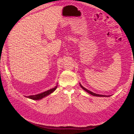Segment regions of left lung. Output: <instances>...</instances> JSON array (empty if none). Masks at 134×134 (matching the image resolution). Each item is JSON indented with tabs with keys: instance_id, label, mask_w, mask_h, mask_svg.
<instances>
[{
	"instance_id": "1",
	"label": "left lung",
	"mask_w": 134,
	"mask_h": 134,
	"mask_svg": "<svg viewBox=\"0 0 134 134\" xmlns=\"http://www.w3.org/2000/svg\"><path fill=\"white\" fill-rule=\"evenodd\" d=\"M80 86L81 87V88H82V89H83L85 91H86L87 92H88V93H90V94H91V95H92V96H97V97H110V96H106V95H102V94H96V93H93V92H91V91H89V90H88L87 89H86V88H85V87H83L82 86L80 83Z\"/></svg>"
}]
</instances>
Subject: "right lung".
Returning <instances> with one entry per match:
<instances>
[{
	"label": "right lung",
	"instance_id": "right-lung-1",
	"mask_svg": "<svg viewBox=\"0 0 134 134\" xmlns=\"http://www.w3.org/2000/svg\"><path fill=\"white\" fill-rule=\"evenodd\" d=\"M57 88V86H56L54 88H51V89L48 90V91H45L44 92H42L41 93H39V94H36V95H31V96H27L26 97L30 98L31 99H34V100L41 99L45 97L46 96H48L49 94H50L51 93H52V92H54Z\"/></svg>",
	"mask_w": 134,
	"mask_h": 134
}]
</instances>
